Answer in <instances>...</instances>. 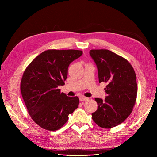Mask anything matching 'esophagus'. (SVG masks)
I'll return each mask as SVG.
<instances>
[{
	"label": "esophagus",
	"instance_id": "1",
	"mask_svg": "<svg viewBox=\"0 0 157 157\" xmlns=\"http://www.w3.org/2000/svg\"><path fill=\"white\" fill-rule=\"evenodd\" d=\"M88 99H89L88 98L85 97V96H82L79 97V101H88Z\"/></svg>",
	"mask_w": 157,
	"mask_h": 157
}]
</instances>
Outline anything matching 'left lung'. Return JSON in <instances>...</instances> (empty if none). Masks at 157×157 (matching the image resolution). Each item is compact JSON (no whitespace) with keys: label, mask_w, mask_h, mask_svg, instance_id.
Listing matches in <instances>:
<instances>
[{"label":"left lung","mask_w":157,"mask_h":157,"mask_svg":"<svg viewBox=\"0 0 157 157\" xmlns=\"http://www.w3.org/2000/svg\"><path fill=\"white\" fill-rule=\"evenodd\" d=\"M90 55L97 67L99 83H106L105 101L95 98L98 109L92 119L102 128L121 124L131 114L137 97L136 76L131 64L109 50H91Z\"/></svg>","instance_id":"obj_1"}]
</instances>
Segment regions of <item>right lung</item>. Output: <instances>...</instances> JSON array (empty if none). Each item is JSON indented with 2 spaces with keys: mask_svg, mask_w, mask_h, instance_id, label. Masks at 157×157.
<instances>
[{
  "mask_svg": "<svg viewBox=\"0 0 157 157\" xmlns=\"http://www.w3.org/2000/svg\"><path fill=\"white\" fill-rule=\"evenodd\" d=\"M83 54L78 50H48L40 54L25 69L21 92L29 115L42 128L56 131L67 121L78 107V96L61 93L68 67Z\"/></svg>",
  "mask_w": 157,
  "mask_h": 157,
  "instance_id": "1",
  "label": "right lung"
}]
</instances>
